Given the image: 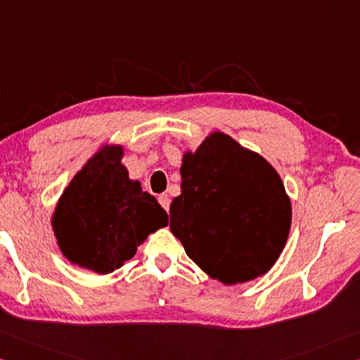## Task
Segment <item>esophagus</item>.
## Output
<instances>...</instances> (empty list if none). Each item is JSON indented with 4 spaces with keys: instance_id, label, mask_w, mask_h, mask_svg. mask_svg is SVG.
<instances>
[{
    "instance_id": "esophagus-1",
    "label": "esophagus",
    "mask_w": 360,
    "mask_h": 360,
    "mask_svg": "<svg viewBox=\"0 0 360 360\" xmlns=\"http://www.w3.org/2000/svg\"><path fill=\"white\" fill-rule=\"evenodd\" d=\"M158 202H160V205L162 207V209H164V210H166V212H169L170 199H169V196H167V194H160V196H158Z\"/></svg>"
}]
</instances>
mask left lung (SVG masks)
I'll list each match as a JSON object with an SVG mask.
<instances>
[{
  "mask_svg": "<svg viewBox=\"0 0 360 360\" xmlns=\"http://www.w3.org/2000/svg\"><path fill=\"white\" fill-rule=\"evenodd\" d=\"M181 194L170 204V231L212 278L236 285L264 275L291 228V202L276 170L215 132L180 169Z\"/></svg>",
  "mask_w": 360,
  "mask_h": 360,
  "instance_id": "left-lung-1",
  "label": "left lung"
}]
</instances>
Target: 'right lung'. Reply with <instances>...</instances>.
I'll return each instance as SVG.
<instances>
[{
	"label": "right lung",
	"mask_w": 360,
	"mask_h": 360,
	"mask_svg": "<svg viewBox=\"0 0 360 360\" xmlns=\"http://www.w3.org/2000/svg\"><path fill=\"white\" fill-rule=\"evenodd\" d=\"M122 147L94 155L61 194L53 231L69 261L98 274L122 267L167 213L122 166Z\"/></svg>",
	"instance_id": "add662e5"
}]
</instances>
